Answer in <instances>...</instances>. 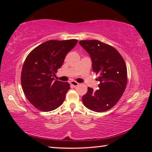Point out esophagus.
<instances>
[{
    "instance_id": "obj_1",
    "label": "esophagus",
    "mask_w": 152,
    "mask_h": 152,
    "mask_svg": "<svg viewBox=\"0 0 152 152\" xmlns=\"http://www.w3.org/2000/svg\"><path fill=\"white\" fill-rule=\"evenodd\" d=\"M70 84H71L72 86L76 87V86H78L79 84L78 83V82H75V81H71V82H70Z\"/></svg>"
}]
</instances>
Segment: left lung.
Masks as SVG:
<instances>
[{
    "label": "left lung",
    "instance_id": "1",
    "mask_svg": "<svg viewBox=\"0 0 152 152\" xmlns=\"http://www.w3.org/2000/svg\"><path fill=\"white\" fill-rule=\"evenodd\" d=\"M80 45L91 56L92 70L99 75V89L88 88L82 96L88 109L101 113L111 109L124 92L127 82V71L124 60L116 49L98 40H82Z\"/></svg>",
    "mask_w": 152,
    "mask_h": 152
}]
</instances>
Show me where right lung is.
<instances>
[{
  "label": "right lung",
  "mask_w": 152,
  "mask_h": 152,
  "mask_svg": "<svg viewBox=\"0 0 152 152\" xmlns=\"http://www.w3.org/2000/svg\"><path fill=\"white\" fill-rule=\"evenodd\" d=\"M77 42V39L47 41L33 49L25 59L20 76L22 88L36 109L48 112L63 103L70 84L56 80L53 76Z\"/></svg>",
  "instance_id": "add662e5"
}]
</instances>
